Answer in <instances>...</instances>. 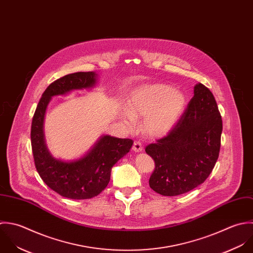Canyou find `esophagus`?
Masks as SVG:
<instances>
[{
	"mask_svg": "<svg viewBox=\"0 0 253 253\" xmlns=\"http://www.w3.org/2000/svg\"><path fill=\"white\" fill-rule=\"evenodd\" d=\"M132 149L134 152H141L143 147H142V144L139 142V141H134L133 143V146H132Z\"/></svg>",
	"mask_w": 253,
	"mask_h": 253,
	"instance_id": "34e87169",
	"label": "esophagus"
}]
</instances>
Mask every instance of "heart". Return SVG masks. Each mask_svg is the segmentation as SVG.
Listing matches in <instances>:
<instances>
[{
  "label": "heart",
  "instance_id": "heart-1",
  "mask_svg": "<svg viewBox=\"0 0 253 253\" xmlns=\"http://www.w3.org/2000/svg\"><path fill=\"white\" fill-rule=\"evenodd\" d=\"M185 106L182 93L168 85H144L130 97L128 112L124 121L128 126L135 124V117H144L142 129L150 137L167 135L181 116Z\"/></svg>",
  "mask_w": 253,
  "mask_h": 253
}]
</instances>
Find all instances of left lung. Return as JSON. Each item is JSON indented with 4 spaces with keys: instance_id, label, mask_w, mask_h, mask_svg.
<instances>
[{
    "instance_id": "1",
    "label": "left lung",
    "mask_w": 253,
    "mask_h": 253,
    "mask_svg": "<svg viewBox=\"0 0 253 253\" xmlns=\"http://www.w3.org/2000/svg\"><path fill=\"white\" fill-rule=\"evenodd\" d=\"M223 125L212 92L202 84L167 136L145 152L155 162L150 187L164 196H175L197 187L209 176L219 157Z\"/></svg>"
}]
</instances>
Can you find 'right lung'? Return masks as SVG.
Instances as JSON below:
<instances>
[{"instance_id": "right-lung-1", "label": "right lung", "mask_w": 253, "mask_h": 253, "mask_svg": "<svg viewBox=\"0 0 253 253\" xmlns=\"http://www.w3.org/2000/svg\"><path fill=\"white\" fill-rule=\"evenodd\" d=\"M93 72L65 76L49 85L37 105L31 125V146L35 167L43 181L60 195L71 199L97 196L108 185L113 166L129 152L133 141L103 135L84 157L74 161L56 159L49 152L44 138L43 124L52 97L96 84Z\"/></svg>"}]
</instances>
